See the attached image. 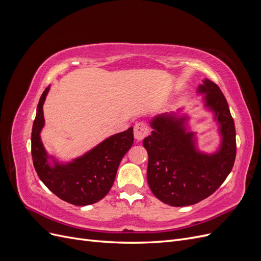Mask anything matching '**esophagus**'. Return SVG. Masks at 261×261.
<instances>
[{"label": "esophagus", "instance_id": "1", "mask_svg": "<svg viewBox=\"0 0 261 261\" xmlns=\"http://www.w3.org/2000/svg\"><path fill=\"white\" fill-rule=\"evenodd\" d=\"M149 133V127L147 123L145 122H138L135 126H134V136H135L136 140L144 139Z\"/></svg>", "mask_w": 261, "mask_h": 261}]
</instances>
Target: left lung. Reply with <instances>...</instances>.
Masks as SVG:
<instances>
[{"instance_id": "1", "label": "left lung", "mask_w": 261, "mask_h": 261, "mask_svg": "<svg viewBox=\"0 0 261 261\" xmlns=\"http://www.w3.org/2000/svg\"><path fill=\"white\" fill-rule=\"evenodd\" d=\"M199 92L207 93L206 106L221 124L223 139L219 152L197 151L193 133H186L184 118L159 115L151 122V135L144 139L148 152L147 180L158 199L173 207L195 204L212 195L230 174L236 156V133L227 101L219 86L208 80Z\"/></svg>"}]
</instances>
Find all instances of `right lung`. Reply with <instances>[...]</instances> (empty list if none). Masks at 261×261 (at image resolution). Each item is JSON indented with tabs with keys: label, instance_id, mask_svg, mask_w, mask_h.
I'll use <instances>...</instances> for the list:
<instances>
[{
	"label": "right lung",
	"instance_id": "right-lung-1",
	"mask_svg": "<svg viewBox=\"0 0 261 261\" xmlns=\"http://www.w3.org/2000/svg\"><path fill=\"white\" fill-rule=\"evenodd\" d=\"M50 87H46L37 107L31 132V155L37 174L59 198L75 206L101 200L111 189L116 171L134 143L133 127L109 137L91 151L68 164L51 167L40 139L44 118L42 107Z\"/></svg>",
	"mask_w": 261,
	"mask_h": 261
}]
</instances>
